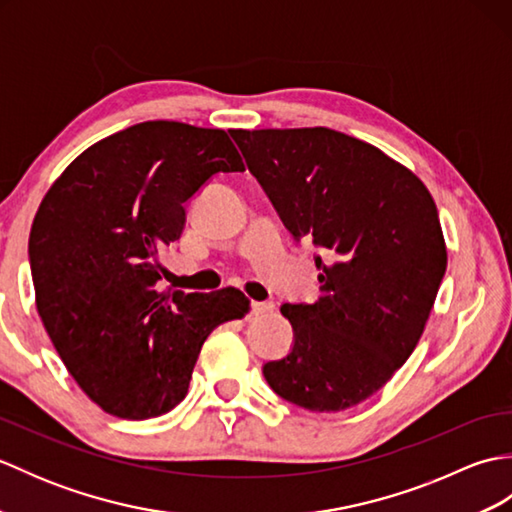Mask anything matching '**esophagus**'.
I'll return each instance as SVG.
<instances>
[{"mask_svg":"<svg viewBox=\"0 0 512 512\" xmlns=\"http://www.w3.org/2000/svg\"><path fill=\"white\" fill-rule=\"evenodd\" d=\"M250 310H253V314H268L275 310V303L273 301H250Z\"/></svg>","mask_w":512,"mask_h":512,"instance_id":"34e87169","label":"esophagus"}]
</instances>
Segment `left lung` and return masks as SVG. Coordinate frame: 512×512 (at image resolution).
<instances>
[{
	"instance_id": "1",
	"label": "left lung",
	"mask_w": 512,
	"mask_h": 512,
	"mask_svg": "<svg viewBox=\"0 0 512 512\" xmlns=\"http://www.w3.org/2000/svg\"><path fill=\"white\" fill-rule=\"evenodd\" d=\"M281 222L325 259L321 297L284 303L292 350L264 365L277 396L343 411L394 376L422 336L447 270L427 187L374 145L328 127L231 129Z\"/></svg>"
}]
</instances>
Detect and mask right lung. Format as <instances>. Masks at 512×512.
<instances>
[{
  "instance_id": "1",
  "label": "right lung",
  "mask_w": 512,
  "mask_h": 512,
  "mask_svg": "<svg viewBox=\"0 0 512 512\" xmlns=\"http://www.w3.org/2000/svg\"><path fill=\"white\" fill-rule=\"evenodd\" d=\"M244 171L224 129L147 121L85 149L35 215L37 310L63 365L96 405L156 418L187 396L202 343L242 319V292H160L158 250L215 173Z\"/></svg>"
}]
</instances>
